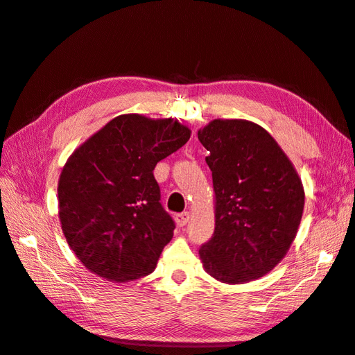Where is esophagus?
I'll return each instance as SVG.
<instances>
[{"instance_id": "esophagus-1", "label": "esophagus", "mask_w": 355, "mask_h": 355, "mask_svg": "<svg viewBox=\"0 0 355 355\" xmlns=\"http://www.w3.org/2000/svg\"><path fill=\"white\" fill-rule=\"evenodd\" d=\"M189 218H191L189 211H184V213H178L175 216V220L179 227H185V225L189 222Z\"/></svg>"}]
</instances>
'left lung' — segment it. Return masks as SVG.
I'll list each match as a JSON object with an SVG mask.
<instances>
[{
    "label": "left lung",
    "instance_id": "obj_1",
    "mask_svg": "<svg viewBox=\"0 0 355 355\" xmlns=\"http://www.w3.org/2000/svg\"><path fill=\"white\" fill-rule=\"evenodd\" d=\"M210 153L214 232L201 245L204 271L243 284L280 263L296 239L305 191L292 161L259 124L216 120L198 130Z\"/></svg>",
    "mask_w": 355,
    "mask_h": 355
}]
</instances>
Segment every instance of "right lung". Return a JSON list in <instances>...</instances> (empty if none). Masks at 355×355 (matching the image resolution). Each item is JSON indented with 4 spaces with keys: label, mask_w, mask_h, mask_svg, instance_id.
<instances>
[{
    "label": "right lung",
    "mask_w": 355,
    "mask_h": 355,
    "mask_svg": "<svg viewBox=\"0 0 355 355\" xmlns=\"http://www.w3.org/2000/svg\"><path fill=\"white\" fill-rule=\"evenodd\" d=\"M189 137L175 118L123 114L71 154L58 185L59 219L89 271L127 283L155 270L175 222L161 206L153 171Z\"/></svg>",
    "instance_id": "right-lung-1"
}]
</instances>
